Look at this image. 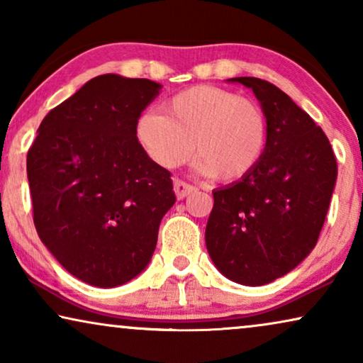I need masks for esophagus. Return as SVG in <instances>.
Here are the masks:
<instances>
[{"label": "esophagus", "mask_w": 363, "mask_h": 363, "mask_svg": "<svg viewBox=\"0 0 363 363\" xmlns=\"http://www.w3.org/2000/svg\"><path fill=\"white\" fill-rule=\"evenodd\" d=\"M173 190H175L178 200H183V198L188 196V195H190V193L195 191L196 188L193 186V185H190V183L183 182V180H175V183H173Z\"/></svg>", "instance_id": "1"}]
</instances>
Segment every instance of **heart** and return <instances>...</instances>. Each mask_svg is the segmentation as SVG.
Listing matches in <instances>:
<instances>
[{"label": "heart", "mask_w": 363, "mask_h": 363, "mask_svg": "<svg viewBox=\"0 0 363 363\" xmlns=\"http://www.w3.org/2000/svg\"><path fill=\"white\" fill-rule=\"evenodd\" d=\"M165 112L150 108L135 122L138 143L160 167L185 165L196 147L200 172L236 182L261 162L267 122L252 99L223 87L195 86L168 99Z\"/></svg>", "instance_id": "obj_1"}]
</instances>
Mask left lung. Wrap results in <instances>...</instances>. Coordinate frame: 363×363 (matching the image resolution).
Returning a JSON list of instances; mask_svg holds the SVG:
<instances>
[{"instance_id":"obj_1","label":"left lung","mask_w":363,"mask_h":363,"mask_svg":"<svg viewBox=\"0 0 363 363\" xmlns=\"http://www.w3.org/2000/svg\"><path fill=\"white\" fill-rule=\"evenodd\" d=\"M252 89L267 122V143L250 175L213 191L206 250L228 279L262 286L314 250L337 180L324 130L274 84L235 77Z\"/></svg>"}]
</instances>
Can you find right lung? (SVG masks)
Here are the masks:
<instances>
[{
  "instance_id": "1",
  "label": "right lung",
  "mask_w": 363,
  "mask_h": 363,
  "mask_svg": "<svg viewBox=\"0 0 363 363\" xmlns=\"http://www.w3.org/2000/svg\"><path fill=\"white\" fill-rule=\"evenodd\" d=\"M148 79L104 74L49 111L28 150L33 220L64 269L113 287L145 269L175 203L172 173L135 137L160 91Z\"/></svg>"
}]
</instances>
